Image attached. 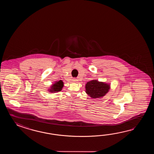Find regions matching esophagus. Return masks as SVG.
Wrapping results in <instances>:
<instances>
[{"mask_svg": "<svg viewBox=\"0 0 154 154\" xmlns=\"http://www.w3.org/2000/svg\"><path fill=\"white\" fill-rule=\"evenodd\" d=\"M77 81H78V80H77V79H72V82H76Z\"/></svg>", "mask_w": 154, "mask_h": 154, "instance_id": "34e87169", "label": "esophagus"}]
</instances>
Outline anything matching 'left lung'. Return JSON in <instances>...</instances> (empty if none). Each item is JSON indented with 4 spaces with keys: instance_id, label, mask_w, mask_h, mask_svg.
I'll list each match as a JSON object with an SVG mask.
<instances>
[{
    "instance_id": "8db88e82",
    "label": "left lung",
    "mask_w": 154,
    "mask_h": 154,
    "mask_svg": "<svg viewBox=\"0 0 154 154\" xmlns=\"http://www.w3.org/2000/svg\"><path fill=\"white\" fill-rule=\"evenodd\" d=\"M85 88L86 94L92 98H101L108 92L110 85L96 80H92L87 82Z\"/></svg>"
}]
</instances>
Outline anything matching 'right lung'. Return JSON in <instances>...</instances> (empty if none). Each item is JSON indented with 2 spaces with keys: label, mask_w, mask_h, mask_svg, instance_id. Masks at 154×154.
Returning <instances> with one entry per match:
<instances>
[{
  "label": "right lung",
  "mask_w": 154,
  "mask_h": 154,
  "mask_svg": "<svg viewBox=\"0 0 154 154\" xmlns=\"http://www.w3.org/2000/svg\"><path fill=\"white\" fill-rule=\"evenodd\" d=\"M63 82L62 80H59L58 82H55L54 84H53L51 86V89L49 90L51 92L60 91L63 87Z\"/></svg>",
  "instance_id": "obj_1"
}]
</instances>
